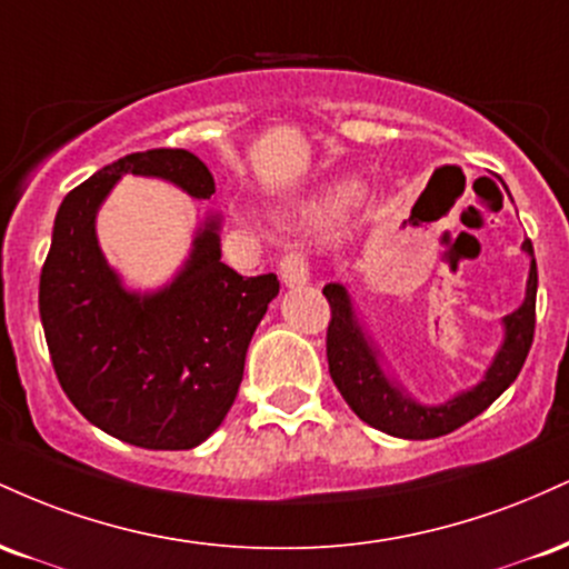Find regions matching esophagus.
Listing matches in <instances>:
<instances>
[{
  "instance_id": "obj_1",
  "label": "esophagus",
  "mask_w": 569,
  "mask_h": 569,
  "mask_svg": "<svg viewBox=\"0 0 569 569\" xmlns=\"http://www.w3.org/2000/svg\"><path fill=\"white\" fill-rule=\"evenodd\" d=\"M280 278L289 289H299L310 280V267H307V259L302 253H289V257L280 259Z\"/></svg>"
}]
</instances>
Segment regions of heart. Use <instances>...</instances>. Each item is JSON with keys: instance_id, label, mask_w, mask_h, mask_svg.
<instances>
[{"instance_id": "b5f03b06", "label": "heart", "mask_w": 569, "mask_h": 569, "mask_svg": "<svg viewBox=\"0 0 569 569\" xmlns=\"http://www.w3.org/2000/svg\"><path fill=\"white\" fill-rule=\"evenodd\" d=\"M348 202H350L348 189H335V192H326L323 198L307 202L302 213L310 221H329L337 211H342V208L348 206Z\"/></svg>"}]
</instances>
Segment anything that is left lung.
I'll use <instances>...</instances> for the list:
<instances>
[{"instance_id": "left-lung-1", "label": "left lung", "mask_w": 569, "mask_h": 569, "mask_svg": "<svg viewBox=\"0 0 569 569\" xmlns=\"http://www.w3.org/2000/svg\"><path fill=\"white\" fill-rule=\"evenodd\" d=\"M521 251L530 257L525 302L502 318V342L485 377L473 388L460 390L443 403H420L407 393L403 385L390 380L388 371L382 369L380 350L358 321L348 286L326 283L323 293L331 305L326 358H329L331 380L348 407L371 428L396 439H439L481 415L519 377L532 345L538 267H535L530 240L521 243Z\"/></svg>"}]
</instances>
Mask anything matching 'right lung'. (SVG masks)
Listing matches in <instances>:
<instances>
[{
    "mask_svg": "<svg viewBox=\"0 0 569 569\" xmlns=\"http://www.w3.org/2000/svg\"><path fill=\"white\" fill-rule=\"evenodd\" d=\"M126 173L162 179L194 200L217 192L206 162L187 149L103 166L58 208L39 318L58 382L84 420L141 449H192L230 411L248 342L280 283L221 262V219L208 213L171 283L128 289L96 234L98 211Z\"/></svg>",
    "mask_w": 569,
    "mask_h": 569,
    "instance_id": "obj_1",
    "label": "right lung"
}]
</instances>
